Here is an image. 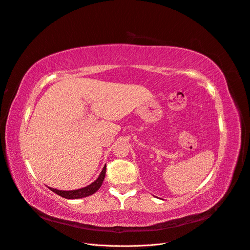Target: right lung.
Masks as SVG:
<instances>
[{
    "label": "right lung",
    "instance_id": "1",
    "mask_svg": "<svg viewBox=\"0 0 250 250\" xmlns=\"http://www.w3.org/2000/svg\"><path fill=\"white\" fill-rule=\"evenodd\" d=\"M105 168H106V167L104 166L101 175L98 176L97 179L85 188L74 189V190H60V189L52 188H49L51 189L53 192H55L56 195H59V196H61L62 198H66V199H81V198L91 196V195H93L94 192H96L99 189V188L102 187V184L104 179V176H105Z\"/></svg>",
    "mask_w": 250,
    "mask_h": 250
}]
</instances>
